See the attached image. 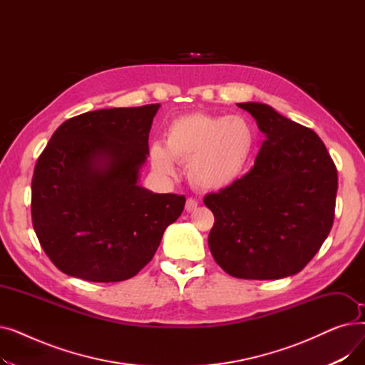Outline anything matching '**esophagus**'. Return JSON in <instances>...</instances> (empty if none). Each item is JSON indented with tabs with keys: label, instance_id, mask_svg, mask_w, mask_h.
<instances>
[{
	"label": "esophagus",
	"instance_id": "34e87169",
	"mask_svg": "<svg viewBox=\"0 0 365 365\" xmlns=\"http://www.w3.org/2000/svg\"><path fill=\"white\" fill-rule=\"evenodd\" d=\"M197 207H198V201H197L195 198H187V200H186V205H185V208H186V212H187V213L194 212V210H197Z\"/></svg>",
	"mask_w": 365,
	"mask_h": 365
}]
</instances>
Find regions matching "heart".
<instances>
[{
	"mask_svg": "<svg viewBox=\"0 0 365 365\" xmlns=\"http://www.w3.org/2000/svg\"><path fill=\"white\" fill-rule=\"evenodd\" d=\"M253 125L240 115L189 113L173 121L165 146L153 143L152 165L161 175L175 176L176 161L189 163L187 175L198 187L217 190L242 175L255 149Z\"/></svg>",
	"mask_w": 365,
	"mask_h": 365,
	"instance_id": "b5f03b06",
	"label": "heart"
}]
</instances>
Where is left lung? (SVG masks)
Returning a JSON list of instances; mask_svg holds the SVG:
<instances>
[{
  "mask_svg": "<svg viewBox=\"0 0 365 365\" xmlns=\"http://www.w3.org/2000/svg\"><path fill=\"white\" fill-rule=\"evenodd\" d=\"M266 136L252 170L204 197L215 215L208 247L235 278L300 272L329 237L337 168L318 134L263 103H238Z\"/></svg>",
  "mask_w": 365,
  "mask_h": 365,
  "instance_id": "left-lung-1",
  "label": "left lung"
}]
</instances>
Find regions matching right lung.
Segmentation results:
<instances>
[{
	"mask_svg": "<svg viewBox=\"0 0 365 365\" xmlns=\"http://www.w3.org/2000/svg\"><path fill=\"white\" fill-rule=\"evenodd\" d=\"M160 105L90 110L66 120L32 176L34 231L57 269L118 282L152 260L186 198L138 185Z\"/></svg>",
	"mask_w": 365,
	"mask_h": 365,
	"instance_id": "1",
	"label": "right lung"
}]
</instances>
